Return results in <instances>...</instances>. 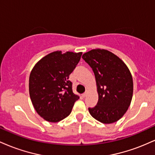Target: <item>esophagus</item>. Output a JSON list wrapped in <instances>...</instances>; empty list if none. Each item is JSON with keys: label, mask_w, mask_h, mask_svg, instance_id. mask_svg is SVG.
Here are the masks:
<instances>
[{"label": "esophagus", "mask_w": 155, "mask_h": 155, "mask_svg": "<svg viewBox=\"0 0 155 155\" xmlns=\"http://www.w3.org/2000/svg\"><path fill=\"white\" fill-rule=\"evenodd\" d=\"M87 93H88L87 91V92H85L84 93H83V94H82V97H87Z\"/></svg>", "instance_id": "obj_1"}]
</instances>
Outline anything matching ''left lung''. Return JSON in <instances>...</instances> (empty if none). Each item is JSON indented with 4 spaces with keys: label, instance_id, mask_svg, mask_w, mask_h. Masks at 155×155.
<instances>
[{
    "label": "left lung",
    "instance_id": "8db88e82",
    "mask_svg": "<svg viewBox=\"0 0 155 155\" xmlns=\"http://www.w3.org/2000/svg\"><path fill=\"white\" fill-rule=\"evenodd\" d=\"M82 58L93 71L98 93L97 105L88 108L90 114L102 123L117 122L132 100L133 82L128 68L117 55L105 49H92Z\"/></svg>",
    "mask_w": 155,
    "mask_h": 155
}]
</instances>
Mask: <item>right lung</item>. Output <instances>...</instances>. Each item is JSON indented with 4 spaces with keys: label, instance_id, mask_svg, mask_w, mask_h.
<instances>
[{
    "label": "right lung",
    "instance_id": "right-lung-1",
    "mask_svg": "<svg viewBox=\"0 0 155 155\" xmlns=\"http://www.w3.org/2000/svg\"><path fill=\"white\" fill-rule=\"evenodd\" d=\"M81 54L56 51L33 67L29 78L30 97L37 113L48 122H58L67 117L79 98L73 92L68 79Z\"/></svg>",
    "mask_w": 155,
    "mask_h": 155
}]
</instances>
